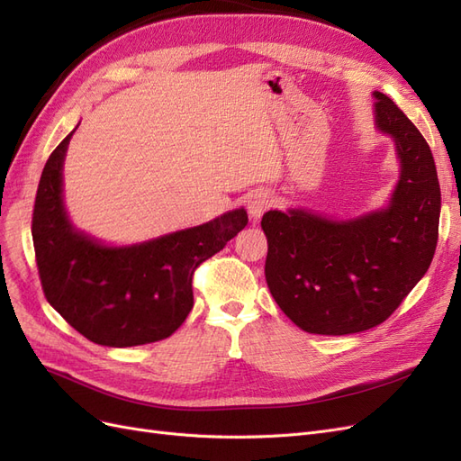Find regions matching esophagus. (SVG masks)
I'll return each mask as SVG.
<instances>
[{
	"instance_id": "esophagus-1",
	"label": "esophagus",
	"mask_w": 461,
	"mask_h": 461,
	"mask_svg": "<svg viewBox=\"0 0 461 461\" xmlns=\"http://www.w3.org/2000/svg\"><path fill=\"white\" fill-rule=\"evenodd\" d=\"M271 203H273V198H271V194L267 190H254L248 196L249 217H252L254 221H258L271 207Z\"/></svg>"
}]
</instances>
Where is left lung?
<instances>
[{
	"instance_id": "8db88e82",
	"label": "left lung",
	"mask_w": 461,
	"mask_h": 461,
	"mask_svg": "<svg viewBox=\"0 0 461 461\" xmlns=\"http://www.w3.org/2000/svg\"><path fill=\"white\" fill-rule=\"evenodd\" d=\"M375 124L396 144L400 178L384 209L332 221L305 209L267 212L265 278L292 323L312 334L381 325L421 281L438 240L440 186L423 134L381 92Z\"/></svg>"
}]
</instances>
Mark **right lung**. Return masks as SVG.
I'll list each match as a JSON object with an SVG mask.
<instances>
[{
  "label": "right lung",
  "mask_w": 461,
  "mask_h": 461,
  "mask_svg": "<svg viewBox=\"0 0 461 461\" xmlns=\"http://www.w3.org/2000/svg\"><path fill=\"white\" fill-rule=\"evenodd\" d=\"M73 132L51 151L34 202L32 240L46 300L95 344L127 348L171 337L194 305V271L248 225L246 209L142 244L105 246L77 230L65 212L63 159Z\"/></svg>",
  "instance_id": "1"
}]
</instances>
